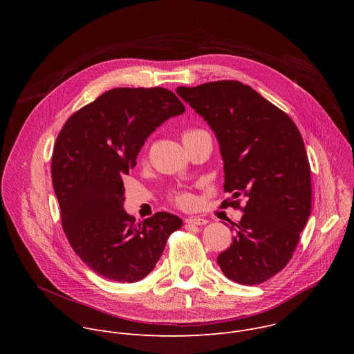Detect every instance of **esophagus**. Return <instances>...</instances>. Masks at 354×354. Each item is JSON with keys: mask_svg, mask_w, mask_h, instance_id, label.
<instances>
[{"mask_svg": "<svg viewBox=\"0 0 354 354\" xmlns=\"http://www.w3.org/2000/svg\"><path fill=\"white\" fill-rule=\"evenodd\" d=\"M185 221H186V224H190V225H205V224H207V220H206V218L197 217V216L187 217Z\"/></svg>", "mask_w": 354, "mask_h": 354, "instance_id": "obj_1", "label": "esophagus"}]
</instances>
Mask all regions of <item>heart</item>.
<instances>
[{"mask_svg": "<svg viewBox=\"0 0 354 354\" xmlns=\"http://www.w3.org/2000/svg\"><path fill=\"white\" fill-rule=\"evenodd\" d=\"M197 131H201V130H187V131L183 133V138L189 137V136H192L193 133H197ZM169 198L179 207H189L192 205V201H193V198H192V196L189 193L179 192V190L171 192L169 193Z\"/></svg>", "mask_w": 354, "mask_h": 354, "instance_id": "heart-1", "label": "heart"}]
</instances>
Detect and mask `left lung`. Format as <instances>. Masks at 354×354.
Instances as JSON below:
<instances>
[{
    "instance_id": "1",
    "label": "left lung",
    "mask_w": 354,
    "mask_h": 354,
    "mask_svg": "<svg viewBox=\"0 0 354 354\" xmlns=\"http://www.w3.org/2000/svg\"><path fill=\"white\" fill-rule=\"evenodd\" d=\"M179 96L217 136L224 190L243 213L231 246L217 258L225 277L261 284L292 258L311 214V168L302 137L287 113L239 81L179 86Z\"/></svg>"
}]
</instances>
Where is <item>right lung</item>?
Here are the masks:
<instances>
[{"instance_id": "add662e5", "label": "right lung", "mask_w": 354, "mask_h": 354, "mask_svg": "<svg viewBox=\"0 0 354 354\" xmlns=\"http://www.w3.org/2000/svg\"><path fill=\"white\" fill-rule=\"evenodd\" d=\"M165 88H115L68 118L57 136L52 180L66 236L95 273L119 283L144 279L182 220L156 213L142 223L123 210L122 176L136 167L147 137L182 115Z\"/></svg>"}]
</instances>
